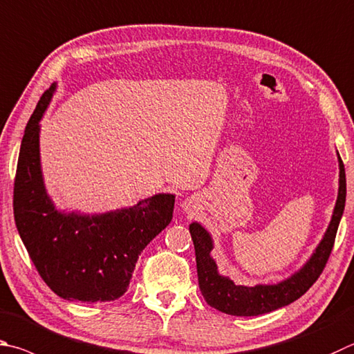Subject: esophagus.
Masks as SVG:
<instances>
[{"mask_svg":"<svg viewBox=\"0 0 354 354\" xmlns=\"http://www.w3.org/2000/svg\"><path fill=\"white\" fill-rule=\"evenodd\" d=\"M183 207H184V210H187V212H192V209H190V205H187V204H183Z\"/></svg>","mask_w":354,"mask_h":354,"instance_id":"34e87169","label":"esophagus"}]
</instances>
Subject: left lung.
Returning a JSON list of instances; mask_svg holds the SVG:
<instances>
[{"label": "left lung", "mask_w": 354, "mask_h": 354, "mask_svg": "<svg viewBox=\"0 0 354 354\" xmlns=\"http://www.w3.org/2000/svg\"><path fill=\"white\" fill-rule=\"evenodd\" d=\"M339 162V189L337 199L334 204L333 215L328 227H326L322 240L313 250L304 265L289 277L277 281V283H259L254 286L239 285L227 275L218 271V265L212 250H214V239L201 223L194 221L189 226L192 240H194L196 255V271L199 289L205 301L215 310L230 314V316H259V314L271 313L286 306L301 297L314 281L322 274L325 263L331 254L334 239L344 215L345 198H346V179L344 162L337 153Z\"/></svg>", "instance_id": "left-lung-1"}]
</instances>
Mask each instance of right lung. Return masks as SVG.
Masks as SVG:
<instances>
[{
  "label": "right lung",
  "mask_w": 354,
  "mask_h": 354,
  "mask_svg": "<svg viewBox=\"0 0 354 354\" xmlns=\"http://www.w3.org/2000/svg\"><path fill=\"white\" fill-rule=\"evenodd\" d=\"M57 83L26 125L18 156L14 216L18 234L46 285L65 300L111 301L128 289L139 255L169 226L175 195L156 194L104 214L60 210L44 184L40 122Z\"/></svg>",
  "instance_id": "add662e5"
}]
</instances>
